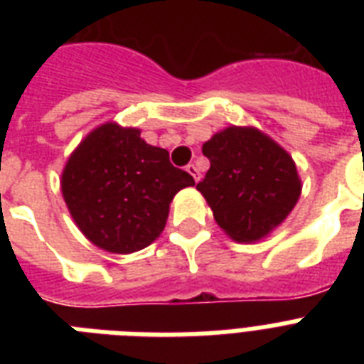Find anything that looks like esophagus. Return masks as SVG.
Wrapping results in <instances>:
<instances>
[{
    "instance_id": "1",
    "label": "esophagus",
    "mask_w": 364,
    "mask_h": 364,
    "mask_svg": "<svg viewBox=\"0 0 364 364\" xmlns=\"http://www.w3.org/2000/svg\"><path fill=\"white\" fill-rule=\"evenodd\" d=\"M187 171H188V173H191V176L194 177V181H198V179H200V171H198V168H196V166L188 164L187 166Z\"/></svg>"
}]
</instances>
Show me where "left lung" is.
I'll use <instances>...</instances> for the list:
<instances>
[{
    "label": "left lung",
    "mask_w": 364,
    "mask_h": 364,
    "mask_svg": "<svg viewBox=\"0 0 364 364\" xmlns=\"http://www.w3.org/2000/svg\"><path fill=\"white\" fill-rule=\"evenodd\" d=\"M202 153L211 166L196 188L230 238L257 242L293 211L300 196L296 166L262 132L230 126Z\"/></svg>",
    "instance_id": "left-lung-1"
}]
</instances>
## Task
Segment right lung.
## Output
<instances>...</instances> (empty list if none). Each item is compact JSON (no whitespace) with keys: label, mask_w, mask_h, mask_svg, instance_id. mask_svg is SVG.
<instances>
[{"label":"right lung","mask_w":364,"mask_h":364,"mask_svg":"<svg viewBox=\"0 0 364 364\" xmlns=\"http://www.w3.org/2000/svg\"><path fill=\"white\" fill-rule=\"evenodd\" d=\"M194 179L153 147L136 128L100 126L71 154L62 194L77 227L111 253L147 247L164 230L170 202Z\"/></svg>","instance_id":"right-lung-1"}]
</instances>
